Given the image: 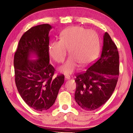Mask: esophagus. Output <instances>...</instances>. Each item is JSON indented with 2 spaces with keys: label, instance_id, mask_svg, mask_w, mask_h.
<instances>
[{
  "label": "esophagus",
  "instance_id": "1",
  "mask_svg": "<svg viewBox=\"0 0 133 133\" xmlns=\"http://www.w3.org/2000/svg\"><path fill=\"white\" fill-rule=\"evenodd\" d=\"M64 78H65V79H66V80H69V79H70V78H71V77H70V76L66 75V76H65Z\"/></svg>",
  "mask_w": 133,
  "mask_h": 133
}]
</instances>
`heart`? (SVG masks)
Masks as SVG:
<instances>
[{"label": "heart", "instance_id": "obj_1", "mask_svg": "<svg viewBox=\"0 0 133 133\" xmlns=\"http://www.w3.org/2000/svg\"><path fill=\"white\" fill-rule=\"evenodd\" d=\"M69 50L71 55L59 68L65 74H71L78 68L79 63L85 66L97 58L100 50L99 39L94 31L80 26L68 27L61 33L60 40L51 42L49 53L54 61L63 62Z\"/></svg>", "mask_w": 133, "mask_h": 133}]
</instances>
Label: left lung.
I'll use <instances>...</instances> for the list:
<instances>
[{
  "instance_id": "obj_1",
  "label": "left lung",
  "mask_w": 133,
  "mask_h": 133,
  "mask_svg": "<svg viewBox=\"0 0 133 133\" xmlns=\"http://www.w3.org/2000/svg\"><path fill=\"white\" fill-rule=\"evenodd\" d=\"M119 54L107 32L103 35L100 58L86 71L77 75L75 100L83 109H97L109 99L119 76Z\"/></svg>"
}]
</instances>
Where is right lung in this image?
Instances as JSON below:
<instances>
[{
    "label": "right lung",
    "instance_id": "1",
    "mask_svg": "<svg viewBox=\"0 0 133 133\" xmlns=\"http://www.w3.org/2000/svg\"><path fill=\"white\" fill-rule=\"evenodd\" d=\"M51 29L49 24L31 28L22 35L14 55L18 91L28 105L40 111L53 105L64 81L63 75L52 78L55 70L49 63V53ZM34 56L37 59L32 60Z\"/></svg>",
    "mask_w": 133,
    "mask_h": 133
}]
</instances>
